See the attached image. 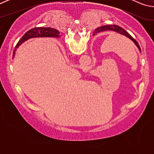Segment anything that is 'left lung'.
<instances>
[{
  "instance_id": "8db88e82",
  "label": "left lung",
  "mask_w": 154,
  "mask_h": 154,
  "mask_svg": "<svg viewBox=\"0 0 154 154\" xmlns=\"http://www.w3.org/2000/svg\"><path fill=\"white\" fill-rule=\"evenodd\" d=\"M105 30H113V31H116L117 32L120 33L122 35L127 36L128 38H129L130 39H131L132 41H133L135 45L137 46V48H139V49L140 51V46L139 45V43H137V41L135 40L128 32H127L124 28H122L120 26H118L117 25H105V26H100V27H98V28H96V30H95V33L101 32V31H105Z\"/></svg>"
}]
</instances>
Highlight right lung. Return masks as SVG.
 <instances>
[{
	"mask_svg": "<svg viewBox=\"0 0 154 154\" xmlns=\"http://www.w3.org/2000/svg\"><path fill=\"white\" fill-rule=\"evenodd\" d=\"M60 32L58 30L54 28H43V27H38L32 28V29L28 30L25 35L22 36V38L20 40L19 42L16 45V48H17L23 41L26 40L27 38L31 37V36H58ZM15 54V51L14 52V56Z\"/></svg>",
	"mask_w": 154,
	"mask_h": 154,
	"instance_id": "add662e5",
	"label": "right lung"
}]
</instances>
